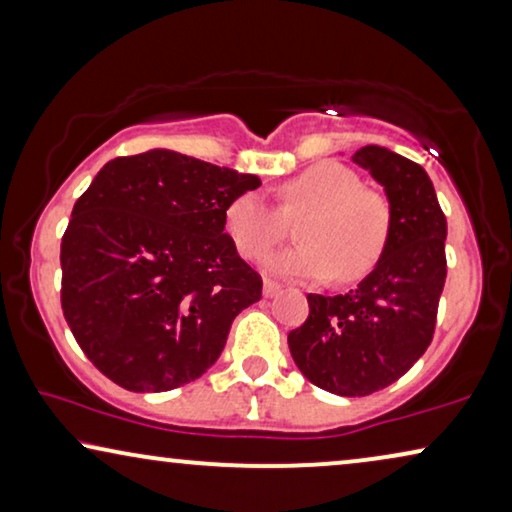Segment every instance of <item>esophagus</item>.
I'll list each match as a JSON object with an SVG mask.
<instances>
[{
    "label": "esophagus",
    "instance_id": "obj_1",
    "mask_svg": "<svg viewBox=\"0 0 512 512\" xmlns=\"http://www.w3.org/2000/svg\"><path fill=\"white\" fill-rule=\"evenodd\" d=\"M262 292H264L266 299H271V297H276V294L280 292V285L276 283V280H264Z\"/></svg>",
    "mask_w": 512,
    "mask_h": 512
}]
</instances>
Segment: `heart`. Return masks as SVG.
Listing matches in <instances>:
<instances>
[{
    "label": "heart",
    "instance_id": "1",
    "mask_svg": "<svg viewBox=\"0 0 512 512\" xmlns=\"http://www.w3.org/2000/svg\"><path fill=\"white\" fill-rule=\"evenodd\" d=\"M280 211L259 192H243L225 208V232L236 253L259 262L285 239V218H299L304 243L269 262L280 276L357 280L383 257L392 232V206L385 194L362 187L341 162H318L278 187Z\"/></svg>",
    "mask_w": 512,
    "mask_h": 512
}]
</instances>
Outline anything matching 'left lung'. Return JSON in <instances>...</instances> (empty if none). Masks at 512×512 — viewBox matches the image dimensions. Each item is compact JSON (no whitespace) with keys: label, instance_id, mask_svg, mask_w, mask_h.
<instances>
[{"label":"left lung","instance_id":"obj_1","mask_svg":"<svg viewBox=\"0 0 512 512\" xmlns=\"http://www.w3.org/2000/svg\"><path fill=\"white\" fill-rule=\"evenodd\" d=\"M352 160L385 187L390 241L357 290L308 294V318L287 336L299 371L338 397L383 390L424 355L448 273V222L427 171L380 146L359 148Z\"/></svg>","mask_w":512,"mask_h":512}]
</instances>
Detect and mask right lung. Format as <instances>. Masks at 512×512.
Returning a JSON list of instances; mask_svg holds the SVG:
<instances>
[{"mask_svg": "<svg viewBox=\"0 0 512 512\" xmlns=\"http://www.w3.org/2000/svg\"><path fill=\"white\" fill-rule=\"evenodd\" d=\"M253 174L148 150L106 162L62 236V311L85 357L129 392H167L218 362L262 278L225 234Z\"/></svg>", "mask_w": 512, "mask_h": 512, "instance_id": "right-lung-1", "label": "right lung"}]
</instances>
